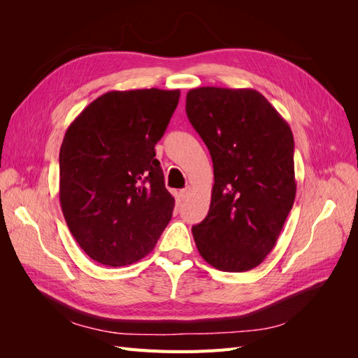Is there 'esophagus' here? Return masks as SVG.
<instances>
[{
	"label": "esophagus",
	"instance_id": "esophagus-1",
	"mask_svg": "<svg viewBox=\"0 0 358 358\" xmlns=\"http://www.w3.org/2000/svg\"><path fill=\"white\" fill-rule=\"evenodd\" d=\"M189 192H191V187H187V188H183V189L179 191V196H180L182 200H185L189 196Z\"/></svg>",
	"mask_w": 358,
	"mask_h": 358
}]
</instances>
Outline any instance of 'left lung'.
I'll list each match as a JSON object with an SVG mask.
<instances>
[{"label": "left lung", "mask_w": 358, "mask_h": 358, "mask_svg": "<svg viewBox=\"0 0 358 358\" xmlns=\"http://www.w3.org/2000/svg\"><path fill=\"white\" fill-rule=\"evenodd\" d=\"M187 115L215 178L208 216L192 227L199 252L222 272L252 270L275 248L296 199L291 128L248 88L191 90Z\"/></svg>", "instance_id": "8db88e82"}]
</instances>
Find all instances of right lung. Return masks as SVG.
<instances>
[{
  "instance_id": "1",
  "label": "right lung",
  "mask_w": 358,
  "mask_h": 358,
  "mask_svg": "<svg viewBox=\"0 0 358 358\" xmlns=\"http://www.w3.org/2000/svg\"><path fill=\"white\" fill-rule=\"evenodd\" d=\"M180 91H110L86 106L59 150V201L94 262L121 267L152 251L175 199L155 158Z\"/></svg>"
}]
</instances>
